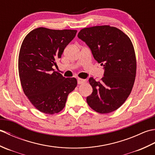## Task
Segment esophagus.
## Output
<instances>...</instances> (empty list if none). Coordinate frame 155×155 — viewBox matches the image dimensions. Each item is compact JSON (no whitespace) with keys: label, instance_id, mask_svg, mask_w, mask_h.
<instances>
[{"label":"esophagus","instance_id":"esophagus-1","mask_svg":"<svg viewBox=\"0 0 155 155\" xmlns=\"http://www.w3.org/2000/svg\"><path fill=\"white\" fill-rule=\"evenodd\" d=\"M86 81L84 80V79H82V78H78L77 79V83L78 84H83L84 83H85Z\"/></svg>","mask_w":155,"mask_h":155}]
</instances>
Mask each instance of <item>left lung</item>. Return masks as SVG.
Here are the masks:
<instances>
[{"instance_id":"1","label":"left lung","mask_w":155,"mask_h":155,"mask_svg":"<svg viewBox=\"0 0 155 155\" xmlns=\"http://www.w3.org/2000/svg\"><path fill=\"white\" fill-rule=\"evenodd\" d=\"M78 37L104 71L100 81L89 78L93 93L87 97V103L101 114L114 111L129 96L135 80L137 61L132 42L123 31L108 25L84 28Z\"/></svg>"}]
</instances>
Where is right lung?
I'll list each match as a JSON object with an SVG mask.
<instances>
[{"instance_id":"1","label":"right lung","mask_w":155,"mask_h":155,"mask_svg":"<svg viewBox=\"0 0 155 155\" xmlns=\"http://www.w3.org/2000/svg\"><path fill=\"white\" fill-rule=\"evenodd\" d=\"M77 32L40 27L23 40L18 57L20 80L26 96L42 113L61 111L68 94L77 87L75 78H65L52 68Z\"/></svg>"}]
</instances>
